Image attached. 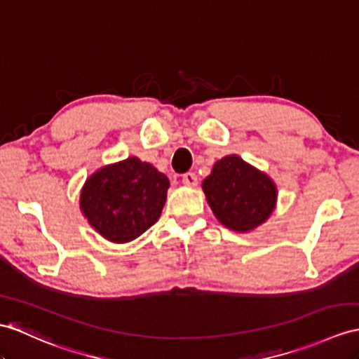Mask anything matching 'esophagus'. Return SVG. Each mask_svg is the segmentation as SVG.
<instances>
[{"instance_id":"1","label":"esophagus","mask_w":359,"mask_h":359,"mask_svg":"<svg viewBox=\"0 0 359 359\" xmlns=\"http://www.w3.org/2000/svg\"><path fill=\"white\" fill-rule=\"evenodd\" d=\"M182 184L187 187H196L198 184V177L194 172H187L182 175Z\"/></svg>"}]
</instances>
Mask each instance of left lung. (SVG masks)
<instances>
[{
  "label": "left lung",
  "mask_w": 359,
  "mask_h": 359,
  "mask_svg": "<svg viewBox=\"0 0 359 359\" xmlns=\"http://www.w3.org/2000/svg\"><path fill=\"white\" fill-rule=\"evenodd\" d=\"M203 190L216 219L238 233H250L266 222L277 205L273 178L238 155L217 160Z\"/></svg>",
  "instance_id": "obj_1"
}]
</instances>
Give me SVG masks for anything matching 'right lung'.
Masks as SVG:
<instances>
[{
	"mask_svg": "<svg viewBox=\"0 0 359 359\" xmlns=\"http://www.w3.org/2000/svg\"><path fill=\"white\" fill-rule=\"evenodd\" d=\"M169 178L137 156L112 163L86 178L81 210L104 241L128 243L160 219Z\"/></svg>",
	"mask_w": 359,
	"mask_h": 359,
	"instance_id": "right-lung-1",
	"label": "right lung"
}]
</instances>
